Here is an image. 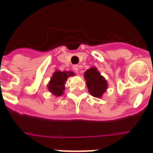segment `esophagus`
Masks as SVG:
<instances>
[{"mask_svg": "<svg viewBox=\"0 0 153 153\" xmlns=\"http://www.w3.org/2000/svg\"><path fill=\"white\" fill-rule=\"evenodd\" d=\"M72 68H73V70L74 72H77L79 70V65H74Z\"/></svg>", "mask_w": 153, "mask_h": 153, "instance_id": "1", "label": "esophagus"}]
</instances>
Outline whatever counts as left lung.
<instances>
[{
	"instance_id": "left-lung-1",
	"label": "left lung",
	"mask_w": 153,
	"mask_h": 153,
	"mask_svg": "<svg viewBox=\"0 0 153 153\" xmlns=\"http://www.w3.org/2000/svg\"><path fill=\"white\" fill-rule=\"evenodd\" d=\"M87 87L91 95L95 97H101L106 92L107 83L96 68H91L84 73Z\"/></svg>"
}]
</instances>
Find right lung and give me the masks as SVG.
Returning <instances> with one entry per match:
<instances>
[{
	"label": "right lung",
	"mask_w": 153,
	"mask_h": 153,
	"mask_svg": "<svg viewBox=\"0 0 153 153\" xmlns=\"http://www.w3.org/2000/svg\"><path fill=\"white\" fill-rule=\"evenodd\" d=\"M73 72H66V71H59L57 70L53 74L51 79V81L48 84V90L52 93L55 96H61L65 90V83L67 80V78L73 76Z\"/></svg>",
	"instance_id": "add662e5"
}]
</instances>
